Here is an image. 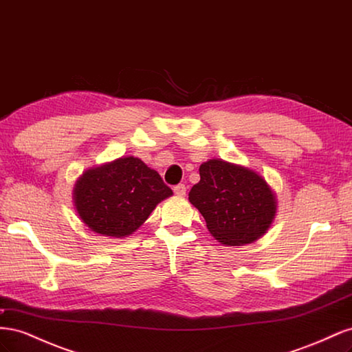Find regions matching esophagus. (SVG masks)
<instances>
[{
  "instance_id": "1",
  "label": "esophagus",
  "mask_w": 352,
  "mask_h": 352,
  "mask_svg": "<svg viewBox=\"0 0 352 352\" xmlns=\"http://www.w3.org/2000/svg\"><path fill=\"white\" fill-rule=\"evenodd\" d=\"M173 192L177 195V197H185L186 195V186L184 184H179L173 188Z\"/></svg>"
}]
</instances>
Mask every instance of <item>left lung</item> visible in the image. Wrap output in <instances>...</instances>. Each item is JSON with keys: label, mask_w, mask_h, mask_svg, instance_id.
<instances>
[{"label": "left lung", "mask_w": 352, "mask_h": 352, "mask_svg": "<svg viewBox=\"0 0 352 352\" xmlns=\"http://www.w3.org/2000/svg\"><path fill=\"white\" fill-rule=\"evenodd\" d=\"M199 176L189 201L219 242L230 247L251 243L270 228L276 198L260 175L223 160H208L199 166Z\"/></svg>", "instance_id": "obj_1"}]
</instances>
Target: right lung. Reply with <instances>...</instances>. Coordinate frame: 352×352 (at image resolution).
I'll return each instance as SVG.
<instances>
[{"label":"right lung","mask_w":352,"mask_h":352,"mask_svg":"<svg viewBox=\"0 0 352 352\" xmlns=\"http://www.w3.org/2000/svg\"><path fill=\"white\" fill-rule=\"evenodd\" d=\"M73 192L85 225L114 238L131 235L158 202L173 194L162 176L136 157L117 158L87 170Z\"/></svg>","instance_id":"right-lung-1"}]
</instances>
